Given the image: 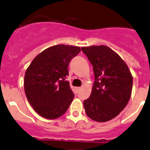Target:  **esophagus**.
I'll return each mask as SVG.
<instances>
[{
  "instance_id": "esophagus-1",
  "label": "esophagus",
  "mask_w": 150,
  "mask_h": 150,
  "mask_svg": "<svg viewBox=\"0 0 150 150\" xmlns=\"http://www.w3.org/2000/svg\"><path fill=\"white\" fill-rule=\"evenodd\" d=\"M75 90H76L77 93H79V91H80V90H81V88H75Z\"/></svg>"
}]
</instances>
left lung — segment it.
<instances>
[{"label":"left lung","instance_id":"obj_1","mask_svg":"<svg viewBox=\"0 0 150 150\" xmlns=\"http://www.w3.org/2000/svg\"><path fill=\"white\" fill-rule=\"evenodd\" d=\"M93 66L94 83L89 98L84 101L85 112L92 120L108 122L127 106L133 77L126 63L109 47L81 48Z\"/></svg>","mask_w":150,"mask_h":150}]
</instances>
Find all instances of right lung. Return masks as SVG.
<instances>
[{"label":"right lung","instance_id":"add662e5","mask_svg":"<svg viewBox=\"0 0 150 150\" xmlns=\"http://www.w3.org/2000/svg\"><path fill=\"white\" fill-rule=\"evenodd\" d=\"M79 47L58 44L37 56L25 71L24 88L30 105L41 116L55 119L69 107L75 95L66 79Z\"/></svg>","mask_w":150,"mask_h":150}]
</instances>
